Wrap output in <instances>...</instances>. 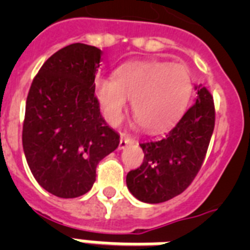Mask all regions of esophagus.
Listing matches in <instances>:
<instances>
[{
	"label": "esophagus",
	"instance_id": "1",
	"mask_svg": "<svg viewBox=\"0 0 250 250\" xmlns=\"http://www.w3.org/2000/svg\"><path fill=\"white\" fill-rule=\"evenodd\" d=\"M135 143V140H133L132 137L128 136V135H125V133H123L121 136V143H119V149H125L127 145L129 144H133Z\"/></svg>",
	"mask_w": 250,
	"mask_h": 250
}]
</instances>
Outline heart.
Segmentation results:
<instances>
[{
  "label": "heart",
  "mask_w": 250,
  "mask_h": 250,
  "mask_svg": "<svg viewBox=\"0 0 250 250\" xmlns=\"http://www.w3.org/2000/svg\"><path fill=\"white\" fill-rule=\"evenodd\" d=\"M94 97L110 125H117L131 98L132 113L146 132H160L182 117L192 93L187 67L166 61L143 60L121 64L114 78L97 76Z\"/></svg>",
  "instance_id": "b5f03b06"
}]
</instances>
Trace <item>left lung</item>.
I'll list each match as a JSON object with an SVG mask.
<instances>
[{"instance_id":"obj_1","label":"left lung","mask_w":250,"mask_h":250,"mask_svg":"<svg viewBox=\"0 0 250 250\" xmlns=\"http://www.w3.org/2000/svg\"><path fill=\"white\" fill-rule=\"evenodd\" d=\"M197 98L178 125L158 141L143 143L144 161L129 171V192L143 202L160 204L189 187L205 160L215 125L213 96L197 85Z\"/></svg>"}]
</instances>
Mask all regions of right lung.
<instances>
[{
    "label": "right lung",
    "instance_id": "1",
    "mask_svg": "<svg viewBox=\"0 0 250 250\" xmlns=\"http://www.w3.org/2000/svg\"><path fill=\"white\" fill-rule=\"evenodd\" d=\"M102 52L86 44L64 46L35 76L25 102L23 150L45 190L79 197L96 182V167L119 145L94 97Z\"/></svg>",
    "mask_w": 250,
    "mask_h": 250
}]
</instances>
